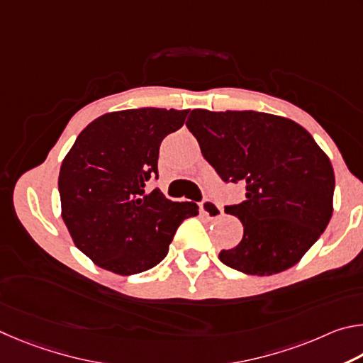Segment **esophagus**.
I'll use <instances>...</instances> for the list:
<instances>
[{
  "instance_id": "obj_1",
  "label": "esophagus",
  "mask_w": 363,
  "mask_h": 363,
  "mask_svg": "<svg viewBox=\"0 0 363 363\" xmlns=\"http://www.w3.org/2000/svg\"><path fill=\"white\" fill-rule=\"evenodd\" d=\"M201 211H202V213L206 215L207 218H211V220H217V218L221 217V215H223V211H221V207L217 204V202L212 201V199H204V201H202Z\"/></svg>"
}]
</instances>
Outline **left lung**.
Returning <instances> with one entry per match:
<instances>
[{
    "label": "left lung",
    "instance_id": "left-lung-1",
    "mask_svg": "<svg viewBox=\"0 0 363 363\" xmlns=\"http://www.w3.org/2000/svg\"><path fill=\"white\" fill-rule=\"evenodd\" d=\"M186 127L221 180L245 185V201L225 207L242 221L244 236L220 262L252 276L300 262L333 213V167L313 135L258 111L193 110Z\"/></svg>",
    "mask_w": 363,
    "mask_h": 363
}]
</instances>
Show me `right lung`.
I'll return each instance as SVG.
<instances>
[{
  "label": "right lung",
  "mask_w": 363,
  "mask_h": 363,
  "mask_svg": "<svg viewBox=\"0 0 363 363\" xmlns=\"http://www.w3.org/2000/svg\"><path fill=\"white\" fill-rule=\"evenodd\" d=\"M188 110L140 108L92 121L68 151L59 174L62 218L74 245L100 268L121 276L155 268L169 252L194 202H174L159 189V146L185 124Z\"/></svg>",
  "instance_id": "1"
}]
</instances>
